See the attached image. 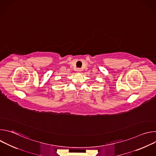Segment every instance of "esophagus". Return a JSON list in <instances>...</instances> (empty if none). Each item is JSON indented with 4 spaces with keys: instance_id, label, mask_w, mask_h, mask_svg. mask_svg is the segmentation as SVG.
I'll return each instance as SVG.
<instances>
[{
    "instance_id": "obj_1",
    "label": "esophagus",
    "mask_w": 156,
    "mask_h": 156,
    "mask_svg": "<svg viewBox=\"0 0 156 156\" xmlns=\"http://www.w3.org/2000/svg\"><path fill=\"white\" fill-rule=\"evenodd\" d=\"M76 71H77V72H81V69H77Z\"/></svg>"
}]
</instances>
